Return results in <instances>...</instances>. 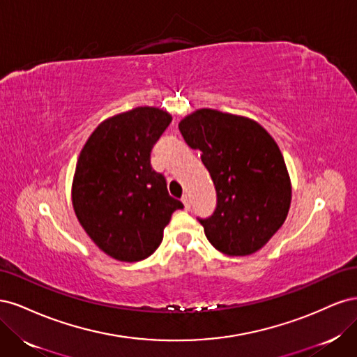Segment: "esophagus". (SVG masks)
Wrapping results in <instances>:
<instances>
[{
	"label": "esophagus",
	"instance_id": "esophagus-1",
	"mask_svg": "<svg viewBox=\"0 0 357 357\" xmlns=\"http://www.w3.org/2000/svg\"><path fill=\"white\" fill-rule=\"evenodd\" d=\"M181 202L185 204V208L186 210H190V197L188 195V193H186V195L181 197Z\"/></svg>",
	"mask_w": 357,
	"mask_h": 357
}]
</instances>
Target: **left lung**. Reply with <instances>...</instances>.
<instances>
[{
	"label": "left lung",
	"instance_id": "obj_1",
	"mask_svg": "<svg viewBox=\"0 0 357 357\" xmlns=\"http://www.w3.org/2000/svg\"><path fill=\"white\" fill-rule=\"evenodd\" d=\"M178 129L215 188L210 218H197L219 252L245 256L262 248L286 220L290 180L282 152L265 129L241 116L202 109Z\"/></svg>",
	"mask_w": 357,
	"mask_h": 357
}]
</instances>
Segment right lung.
Returning <instances> with one entry per match:
<instances>
[{"mask_svg": "<svg viewBox=\"0 0 357 357\" xmlns=\"http://www.w3.org/2000/svg\"><path fill=\"white\" fill-rule=\"evenodd\" d=\"M169 123L167 112L137 107L102 122L80 152L73 181L75 215L117 261L138 262L155 253L171 214L185 207L150 164Z\"/></svg>", "mask_w": 357, "mask_h": 357, "instance_id": "obj_1", "label": "right lung"}]
</instances>
